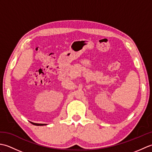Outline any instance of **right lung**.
Segmentation results:
<instances>
[{"mask_svg":"<svg viewBox=\"0 0 152 152\" xmlns=\"http://www.w3.org/2000/svg\"><path fill=\"white\" fill-rule=\"evenodd\" d=\"M31 122V121H30ZM32 124L33 125H37V126H42V125H46L47 124H36V123H33V122H31Z\"/></svg>","mask_w":152,"mask_h":152,"instance_id":"add662e5","label":"right lung"}]
</instances>
